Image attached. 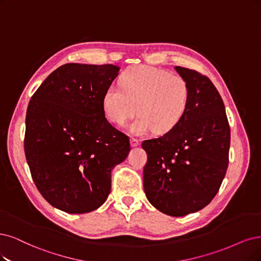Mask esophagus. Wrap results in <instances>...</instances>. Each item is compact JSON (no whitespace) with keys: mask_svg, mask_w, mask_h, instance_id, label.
Wrapping results in <instances>:
<instances>
[{"mask_svg":"<svg viewBox=\"0 0 261 261\" xmlns=\"http://www.w3.org/2000/svg\"><path fill=\"white\" fill-rule=\"evenodd\" d=\"M130 143H131V146H132V147H136V146L140 145V140L131 138V139H130Z\"/></svg>","mask_w":261,"mask_h":261,"instance_id":"obj_1","label":"esophagus"}]
</instances>
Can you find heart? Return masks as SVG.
<instances>
[{
    "mask_svg": "<svg viewBox=\"0 0 261 261\" xmlns=\"http://www.w3.org/2000/svg\"><path fill=\"white\" fill-rule=\"evenodd\" d=\"M119 86L111 85L102 99L105 117L124 125L139 111L131 125L134 134L151 130L166 134L175 129L187 113L190 89L186 80L148 65L132 66L120 77Z\"/></svg>",
    "mask_w": 261,
    "mask_h": 261,
    "instance_id": "1",
    "label": "heart"
}]
</instances>
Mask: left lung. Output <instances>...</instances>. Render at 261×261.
<instances>
[{
  "instance_id": "1",
  "label": "left lung",
  "mask_w": 261,
  "mask_h": 261,
  "mask_svg": "<svg viewBox=\"0 0 261 261\" xmlns=\"http://www.w3.org/2000/svg\"><path fill=\"white\" fill-rule=\"evenodd\" d=\"M190 89L185 117L162 137L145 140L146 198L162 213L185 216L206 206L219 190L229 163L230 127L223 99L208 77L175 66Z\"/></svg>"
}]
</instances>
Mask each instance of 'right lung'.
<instances>
[{
	"instance_id": "right-lung-1",
	"label": "right lung",
	"mask_w": 261,
	"mask_h": 261,
	"mask_svg": "<svg viewBox=\"0 0 261 261\" xmlns=\"http://www.w3.org/2000/svg\"><path fill=\"white\" fill-rule=\"evenodd\" d=\"M119 67L66 63L29 102L24 153L34 184L54 207L70 214L100 207L112 170L130 151L129 138L106 119L102 99Z\"/></svg>"
}]
</instances>
